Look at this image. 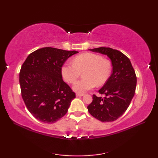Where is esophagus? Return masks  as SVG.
Wrapping results in <instances>:
<instances>
[{
    "instance_id": "esophagus-1",
    "label": "esophagus",
    "mask_w": 158,
    "mask_h": 158,
    "mask_svg": "<svg viewBox=\"0 0 158 158\" xmlns=\"http://www.w3.org/2000/svg\"><path fill=\"white\" fill-rule=\"evenodd\" d=\"M83 95H84V94H80V93H77V94H76V96L77 97H81V96H83Z\"/></svg>"
}]
</instances>
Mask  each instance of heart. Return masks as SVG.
Masks as SVG:
<instances>
[{
    "label": "heart",
    "instance_id": "1",
    "mask_svg": "<svg viewBox=\"0 0 158 158\" xmlns=\"http://www.w3.org/2000/svg\"><path fill=\"white\" fill-rule=\"evenodd\" d=\"M112 71L110 60L92 53H85L76 56L73 63L66 62L61 69L64 79L69 83H75L83 72L84 78L76 82L73 89L83 93L94 88L96 85H102L108 80Z\"/></svg>",
    "mask_w": 158,
    "mask_h": 158
}]
</instances>
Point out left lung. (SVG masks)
Segmentation results:
<instances>
[{"mask_svg": "<svg viewBox=\"0 0 158 158\" xmlns=\"http://www.w3.org/2000/svg\"><path fill=\"white\" fill-rule=\"evenodd\" d=\"M89 50L108 56L112 63L113 72L105 84L98 90L99 94L105 97L94 94L88 110L100 122H113L125 113L135 96L136 73L129 58L118 50L103 47Z\"/></svg>", "mask_w": 158, "mask_h": 158, "instance_id": "obj_1", "label": "left lung"}]
</instances>
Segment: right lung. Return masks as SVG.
Segmentation results:
<instances>
[{"label": "right lung", "mask_w": 158, "mask_h": 158, "mask_svg": "<svg viewBox=\"0 0 158 158\" xmlns=\"http://www.w3.org/2000/svg\"><path fill=\"white\" fill-rule=\"evenodd\" d=\"M77 53L47 47L31 53L23 63L19 73L22 96L36 119L52 123L68 111L75 93L63 81L61 69Z\"/></svg>", "instance_id": "1"}]
</instances>
